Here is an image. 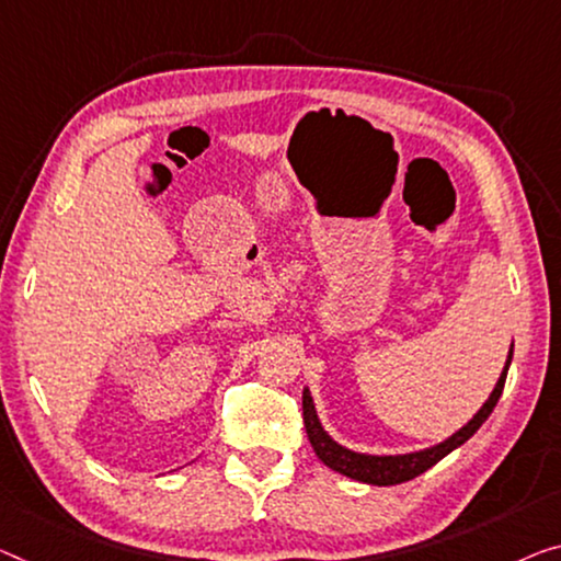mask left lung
Masks as SVG:
<instances>
[{"label":"left lung","instance_id":"obj_1","mask_svg":"<svg viewBox=\"0 0 561 561\" xmlns=\"http://www.w3.org/2000/svg\"><path fill=\"white\" fill-rule=\"evenodd\" d=\"M512 355H514V342H512V347H508L506 365L499 375L494 390H491V396L486 398V403H483L479 411H476L471 421L461 425L454 436H448L446 440L436 443V446L411 450V454H396V456L360 454V450L342 446V443L334 440L330 433L324 431L320 415H317V408H314V400H312V392H309V388L302 390V413H305L307 438H309V443H312L317 458H320V461L328 468H332V471L347 476V479L373 483V486H396V483L411 481V479H415V476H421L423 471H428L431 466H436L440 458H446L450 454V450L463 446V443L481 428L483 421H486L491 411H494L499 403L501 390H504V382H506L508 365H512Z\"/></svg>","mask_w":561,"mask_h":561}]
</instances>
